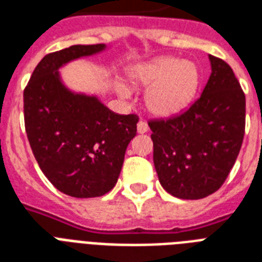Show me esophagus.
Returning a JSON list of instances; mask_svg holds the SVG:
<instances>
[{"mask_svg": "<svg viewBox=\"0 0 262 262\" xmlns=\"http://www.w3.org/2000/svg\"><path fill=\"white\" fill-rule=\"evenodd\" d=\"M137 132H139V133H147V132H148V125H147L144 121H140V122L137 123Z\"/></svg>", "mask_w": 262, "mask_h": 262, "instance_id": "obj_1", "label": "esophagus"}]
</instances>
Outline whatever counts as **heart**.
<instances>
[{
	"label": "heart",
	"mask_w": 262,
	"mask_h": 262,
	"mask_svg": "<svg viewBox=\"0 0 262 262\" xmlns=\"http://www.w3.org/2000/svg\"><path fill=\"white\" fill-rule=\"evenodd\" d=\"M136 85L149 88L145 104L151 113L167 117L179 113L192 99L199 86V71L191 61L176 57H159L147 64L136 66L130 71ZM122 95L129 89L121 86Z\"/></svg>",
	"instance_id": "1"
}]
</instances>
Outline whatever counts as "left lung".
<instances>
[{
  "mask_svg": "<svg viewBox=\"0 0 262 262\" xmlns=\"http://www.w3.org/2000/svg\"><path fill=\"white\" fill-rule=\"evenodd\" d=\"M202 95L183 113L148 121L159 183L180 199H202L224 184L245 136L246 97L232 69L209 56Z\"/></svg>",
  "mask_w": 262,
  "mask_h": 262,
  "instance_id": "8db88e82",
  "label": "left lung"
}]
</instances>
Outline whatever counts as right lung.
Wrapping results in <instances>:
<instances>
[{
	"mask_svg": "<svg viewBox=\"0 0 262 262\" xmlns=\"http://www.w3.org/2000/svg\"><path fill=\"white\" fill-rule=\"evenodd\" d=\"M104 43L73 45L43 57L23 92L30 147L47 179L60 192L96 198L117 184L139 117L118 115L93 96L75 95L57 70L67 61L103 51Z\"/></svg>",
	"mask_w": 262,
	"mask_h": 262,
	"instance_id": "add662e5",
	"label": "right lung"
}]
</instances>
